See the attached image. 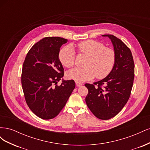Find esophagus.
I'll use <instances>...</instances> for the list:
<instances>
[{
  "label": "esophagus",
  "instance_id": "esophagus-1",
  "mask_svg": "<svg viewBox=\"0 0 150 150\" xmlns=\"http://www.w3.org/2000/svg\"><path fill=\"white\" fill-rule=\"evenodd\" d=\"M76 84L77 86H78V87H79V86H81L83 85V83H79V82H77V81H76Z\"/></svg>",
  "mask_w": 150,
  "mask_h": 150
}]
</instances>
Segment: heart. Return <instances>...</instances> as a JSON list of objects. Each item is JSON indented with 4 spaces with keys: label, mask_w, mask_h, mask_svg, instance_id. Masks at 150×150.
Returning <instances> with one entry per match:
<instances>
[{
    "label": "heart",
    "mask_w": 150,
    "mask_h": 150,
    "mask_svg": "<svg viewBox=\"0 0 150 150\" xmlns=\"http://www.w3.org/2000/svg\"><path fill=\"white\" fill-rule=\"evenodd\" d=\"M79 53L88 56L84 68H74L67 72V77L77 82L83 83L93 79H103L110 73L114 67L116 54L114 50L106 47L103 43L87 40L77 45ZM61 64L70 68L75 63V52L71 46L63 48L59 54Z\"/></svg>",
    "instance_id": "1"
}]
</instances>
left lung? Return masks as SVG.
I'll return each mask as SVG.
<instances>
[{"label": "left lung", "instance_id": "8db88e82", "mask_svg": "<svg viewBox=\"0 0 150 150\" xmlns=\"http://www.w3.org/2000/svg\"><path fill=\"white\" fill-rule=\"evenodd\" d=\"M103 36L111 40L116 54L115 63L105 78L94 84H85L88 89L85 100L95 116L107 120L118 114L128 101L133 84L134 64L130 49L121 40L111 34Z\"/></svg>", "mask_w": 150, "mask_h": 150}]
</instances>
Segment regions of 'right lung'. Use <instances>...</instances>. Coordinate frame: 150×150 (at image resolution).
I'll use <instances>...</instances> for the list:
<instances>
[{
  "instance_id": "1",
  "label": "right lung",
  "mask_w": 150,
  "mask_h": 150,
  "mask_svg": "<svg viewBox=\"0 0 150 150\" xmlns=\"http://www.w3.org/2000/svg\"><path fill=\"white\" fill-rule=\"evenodd\" d=\"M67 40L45 38L31 47L22 66L21 83L30 110L43 120L57 116L75 88L74 80H62L64 68L59 59L60 47Z\"/></svg>"
}]
</instances>
